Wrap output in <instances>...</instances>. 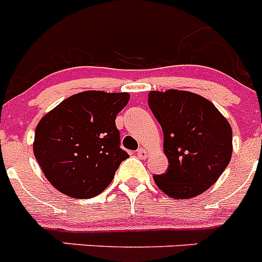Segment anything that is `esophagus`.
Here are the masks:
<instances>
[{
	"instance_id": "1",
	"label": "esophagus",
	"mask_w": 262,
	"mask_h": 262,
	"mask_svg": "<svg viewBox=\"0 0 262 262\" xmlns=\"http://www.w3.org/2000/svg\"><path fill=\"white\" fill-rule=\"evenodd\" d=\"M136 154H138V156L140 157V159H147V156H148V152L145 151L144 148H139Z\"/></svg>"
}]
</instances>
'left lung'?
I'll return each instance as SVG.
<instances>
[{
    "label": "left lung",
    "mask_w": 262,
    "mask_h": 262,
    "mask_svg": "<svg viewBox=\"0 0 262 262\" xmlns=\"http://www.w3.org/2000/svg\"><path fill=\"white\" fill-rule=\"evenodd\" d=\"M148 105L163 128L169 161L155 182L174 200L200 195L217 181L232 156L228 120L209 99L185 90H152Z\"/></svg>",
    "instance_id": "1"
}]
</instances>
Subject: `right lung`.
Masks as SVG:
<instances>
[{
  "mask_svg": "<svg viewBox=\"0 0 262 262\" xmlns=\"http://www.w3.org/2000/svg\"><path fill=\"white\" fill-rule=\"evenodd\" d=\"M128 93L86 90L41 118L34 155L46 178L66 195L86 200L102 193L128 154L119 147L115 118Z\"/></svg>",
  "mask_w": 262,
  "mask_h": 262,
  "instance_id": "1",
  "label": "right lung"
}]
</instances>
